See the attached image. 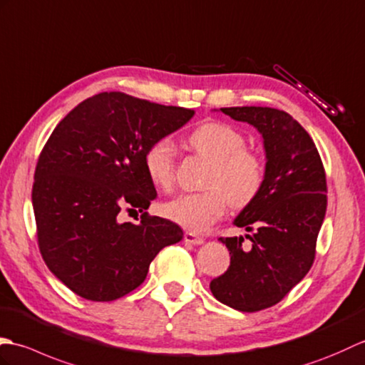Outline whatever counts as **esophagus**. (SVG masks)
Returning a JSON list of instances; mask_svg holds the SVG:
<instances>
[{
  "label": "esophagus",
  "mask_w": 365,
  "mask_h": 365,
  "mask_svg": "<svg viewBox=\"0 0 365 365\" xmlns=\"http://www.w3.org/2000/svg\"><path fill=\"white\" fill-rule=\"evenodd\" d=\"M184 240H185V244H190V245H201L205 242V239L197 236L195 232H185Z\"/></svg>",
  "instance_id": "34e87169"
}]
</instances>
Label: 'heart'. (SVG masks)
<instances>
[{"mask_svg": "<svg viewBox=\"0 0 365 365\" xmlns=\"http://www.w3.org/2000/svg\"><path fill=\"white\" fill-rule=\"evenodd\" d=\"M190 148L210 162L203 185L206 190L182 193L162 206L168 220L189 231H205L225 212L226 203L242 209L261 192L265 165L257 153L247 148V139L239 129L209 121L189 137ZM148 180L160 190H170L175 182V147L168 137L153 142L143 155Z\"/></svg>", "mask_w": 365, "mask_h": 365, "instance_id": "b5f03b06", "label": "heart"}]
</instances>
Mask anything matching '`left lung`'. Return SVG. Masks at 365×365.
Masks as SVG:
<instances>
[{
    "instance_id": "1",
    "label": "left lung",
    "mask_w": 365,
    "mask_h": 365,
    "mask_svg": "<svg viewBox=\"0 0 365 365\" xmlns=\"http://www.w3.org/2000/svg\"><path fill=\"white\" fill-rule=\"evenodd\" d=\"M262 135L265 180L261 192L234 225L253 232L251 250L244 237H220L228 248V270L210 281L218 302L242 312L279 303L309 272L327 212V176L311 135L287 112L273 108H222Z\"/></svg>"
}]
</instances>
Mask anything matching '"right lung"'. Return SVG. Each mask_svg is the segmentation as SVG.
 <instances>
[{"instance_id": "add662e5", "label": "right lung", "mask_w": 365, "mask_h": 365, "mask_svg": "<svg viewBox=\"0 0 365 365\" xmlns=\"http://www.w3.org/2000/svg\"><path fill=\"white\" fill-rule=\"evenodd\" d=\"M195 110L103 92L70 110L40 153L32 185L38 248L48 269L76 295L112 302L139 287L159 251L182 239L167 218L141 212L158 197L143 168L150 145Z\"/></svg>"}]
</instances>
